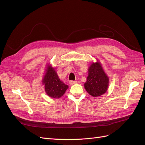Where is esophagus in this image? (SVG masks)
Returning a JSON list of instances; mask_svg holds the SVG:
<instances>
[{"mask_svg":"<svg viewBox=\"0 0 145 145\" xmlns=\"http://www.w3.org/2000/svg\"><path fill=\"white\" fill-rule=\"evenodd\" d=\"M77 82H76V81H72V80H71V81H69V85H75V84H76Z\"/></svg>","mask_w":145,"mask_h":145,"instance_id":"obj_1","label":"esophagus"}]
</instances>
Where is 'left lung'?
I'll return each instance as SVG.
<instances>
[{"label": "left lung", "instance_id": "8db88e82", "mask_svg": "<svg viewBox=\"0 0 145 145\" xmlns=\"http://www.w3.org/2000/svg\"><path fill=\"white\" fill-rule=\"evenodd\" d=\"M109 85V77L98 60L93 62L88 68V76L84 86L88 94L98 97L106 93Z\"/></svg>", "mask_w": 145, "mask_h": 145}]
</instances>
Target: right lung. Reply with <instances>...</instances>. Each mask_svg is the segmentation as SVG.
Listing matches in <instances>:
<instances>
[{
    "label": "right lung",
    "instance_id": "obj_1",
    "mask_svg": "<svg viewBox=\"0 0 145 145\" xmlns=\"http://www.w3.org/2000/svg\"><path fill=\"white\" fill-rule=\"evenodd\" d=\"M42 83L45 86L46 94L54 99L60 98L68 88V86L60 80L55 68L50 64L46 66Z\"/></svg>",
    "mask_w": 145,
    "mask_h": 145
}]
</instances>
